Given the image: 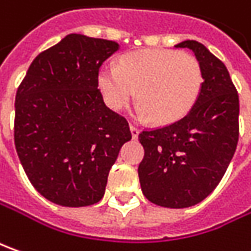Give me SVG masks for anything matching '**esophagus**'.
Here are the masks:
<instances>
[{"label":"esophagus","instance_id":"esophagus-1","mask_svg":"<svg viewBox=\"0 0 251 251\" xmlns=\"http://www.w3.org/2000/svg\"><path fill=\"white\" fill-rule=\"evenodd\" d=\"M130 133H132V137H133V139H137V136H139V133H140V130H139V127L130 125Z\"/></svg>","mask_w":251,"mask_h":251}]
</instances>
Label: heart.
<instances>
[{
	"mask_svg": "<svg viewBox=\"0 0 251 251\" xmlns=\"http://www.w3.org/2000/svg\"><path fill=\"white\" fill-rule=\"evenodd\" d=\"M201 64L195 55L175 50L127 52L115 65L102 66L97 86L109 108L121 111L136 96V115L154 124H172L195 107L203 89Z\"/></svg>",
	"mask_w": 251,
	"mask_h": 251,
	"instance_id": "1",
	"label": "heart"
}]
</instances>
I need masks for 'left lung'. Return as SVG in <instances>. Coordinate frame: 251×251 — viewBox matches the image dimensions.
<instances>
[{"instance_id":"1","label":"left lung","mask_w":251,"mask_h":251,"mask_svg":"<svg viewBox=\"0 0 251 251\" xmlns=\"http://www.w3.org/2000/svg\"><path fill=\"white\" fill-rule=\"evenodd\" d=\"M189 48L201 64L204 83L192 111L175 124L143 130L144 158L139 165L143 195L167 208L203 201L221 182L239 139V96L226 66L195 40Z\"/></svg>"}]
</instances>
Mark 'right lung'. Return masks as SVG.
Returning <instances> with one entry per match:
<instances>
[{
	"mask_svg": "<svg viewBox=\"0 0 251 251\" xmlns=\"http://www.w3.org/2000/svg\"><path fill=\"white\" fill-rule=\"evenodd\" d=\"M118 50L111 40L68 34L34 58L16 91V152L34 189L58 205L99 203L132 139L97 86L102 62Z\"/></svg>",
	"mask_w": 251,
	"mask_h": 251,
	"instance_id": "right-lung-1",
	"label": "right lung"
}]
</instances>
